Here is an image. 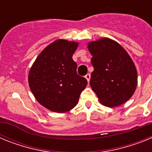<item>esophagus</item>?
Here are the masks:
<instances>
[{
    "label": "esophagus",
    "mask_w": 152,
    "mask_h": 152,
    "mask_svg": "<svg viewBox=\"0 0 152 152\" xmlns=\"http://www.w3.org/2000/svg\"><path fill=\"white\" fill-rule=\"evenodd\" d=\"M85 78L87 79L88 82H89L90 79H91V75H90V74H87V75H85Z\"/></svg>",
    "instance_id": "1"
}]
</instances>
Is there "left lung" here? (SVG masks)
<instances>
[{
  "instance_id": "8db88e82",
  "label": "left lung",
  "mask_w": 152,
  "mask_h": 152,
  "mask_svg": "<svg viewBox=\"0 0 152 152\" xmlns=\"http://www.w3.org/2000/svg\"><path fill=\"white\" fill-rule=\"evenodd\" d=\"M94 68L90 84L100 103L109 107L121 105L132 96L137 86V71L121 45L104 38L88 44Z\"/></svg>"
}]
</instances>
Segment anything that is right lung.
<instances>
[{
    "label": "right lung",
    "instance_id": "1",
    "mask_svg": "<svg viewBox=\"0 0 152 152\" xmlns=\"http://www.w3.org/2000/svg\"><path fill=\"white\" fill-rule=\"evenodd\" d=\"M78 43L58 39L36 58L29 73V85L37 101L56 113H65L77 105L88 80L77 73L72 56Z\"/></svg>",
    "mask_w": 152,
    "mask_h": 152
}]
</instances>
